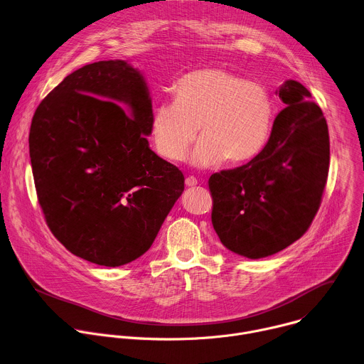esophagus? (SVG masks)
I'll return each instance as SVG.
<instances>
[{
    "label": "esophagus",
    "instance_id": "obj_1",
    "mask_svg": "<svg viewBox=\"0 0 364 364\" xmlns=\"http://www.w3.org/2000/svg\"><path fill=\"white\" fill-rule=\"evenodd\" d=\"M185 183H186V186L193 188V186H196V185H198V179H196V178H193V176H188V178L185 179Z\"/></svg>",
    "mask_w": 364,
    "mask_h": 364
}]
</instances>
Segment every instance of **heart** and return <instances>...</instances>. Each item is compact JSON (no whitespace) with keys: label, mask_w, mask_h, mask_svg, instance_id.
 <instances>
[{"label":"heart","mask_w":364,"mask_h":364,"mask_svg":"<svg viewBox=\"0 0 364 364\" xmlns=\"http://www.w3.org/2000/svg\"><path fill=\"white\" fill-rule=\"evenodd\" d=\"M173 102L155 106L151 137L155 151L181 161L196 137L192 164L208 168L224 158L230 164L252 159L267 144L275 116L269 90L225 68H199L179 77Z\"/></svg>","instance_id":"b5f03b06"}]
</instances>
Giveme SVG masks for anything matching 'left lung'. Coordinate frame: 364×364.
<instances>
[{
  "instance_id": "obj_1",
  "label": "left lung",
  "mask_w": 364,
  "mask_h": 364,
  "mask_svg": "<svg viewBox=\"0 0 364 364\" xmlns=\"http://www.w3.org/2000/svg\"><path fill=\"white\" fill-rule=\"evenodd\" d=\"M277 93L287 107L264 149L208 181L215 232L230 251L251 259L277 254L307 232L328 176L330 139L321 109L296 80Z\"/></svg>"
}]
</instances>
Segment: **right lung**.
I'll list each match as a JSON object with an SVG mask.
<instances>
[{
  "label": "right lung",
  "instance_id": "1",
  "mask_svg": "<svg viewBox=\"0 0 364 364\" xmlns=\"http://www.w3.org/2000/svg\"><path fill=\"white\" fill-rule=\"evenodd\" d=\"M151 119L146 83L123 60L83 65L38 105L28 136L37 198L76 257L134 261L182 195L183 173L149 148Z\"/></svg>",
  "mask_w": 364,
  "mask_h": 364
}]
</instances>
